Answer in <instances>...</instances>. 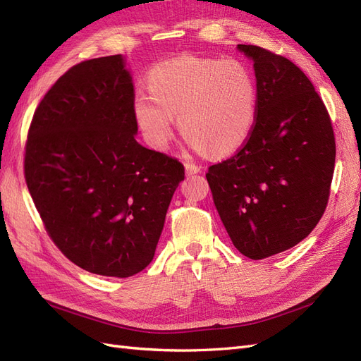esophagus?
<instances>
[{"instance_id": "34e87169", "label": "esophagus", "mask_w": 361, "mask_h": 361, "mask_svg": "<svg viewBox=\"0 0 361 361\" xmlns=\"http://www.w3.org/2000/svg\"><path fill=\"white\" fill-rule=\"evenodd\" d=\"M185 171H187V174H197V173L202 171V167L197 166V164L187 162V164H185Z\"/></svg>"}]
</instances>
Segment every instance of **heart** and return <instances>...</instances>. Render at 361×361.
Listing matches in <instances>:
<instances>
[{
    "label": "heart",
    "instance_id": "obj_1",
    "mask_svg": "<svg viewBox=\"0 0 361 361\" xmlns=\"http://www.w3.org/2000/svg\"><path fill=\"white\" fill-rule=\"evenodd\" d=\"M146 93H137L133 111L147 143L166 150L174 135V117L185 143L211 155L235 154L250 138L257 116L253 72L235 59L182 56L147 73Z\"/></svg>",
    "mask_w": 361,
    "mask_h": 361
}]
</instances>
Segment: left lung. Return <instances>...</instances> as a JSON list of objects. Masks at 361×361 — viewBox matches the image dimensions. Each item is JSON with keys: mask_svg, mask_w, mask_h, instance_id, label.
I'll list each match as a JSON object with an SVG mask.
<instances>
[{"mask_svg": "<svg viewBox=\"0 0 361 361\" xmlns=\"http://www.w3.org/2000/svg\"><path fill=\"white\" fill-rule=\"evenodd\" d=\"M253 61L257 116L247 143L206 173L233 245L253 260L301 243L321 220L330 195L336 143L319 94L281 56L238 45Z\"/></svg>", "mask_w": 361, "mask_h": 361, "instance_id": "obj_1", "label": "left lung"}]
</instances>
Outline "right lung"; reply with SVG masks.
Masks as SVG:
<instances>
[{
  "mask_svg": "<svg viewBox=\"0 0 361 361\" xmlns=\"http://www.w3.org/2000/svg\"><path fill=\"white\" fill-rule=\"evenodd\" d=\"M134 84L118 56L82 61L32 116L25 180L51 239L75 265L130 277L155 256L183 166L135 140Z\"/></svg>",
  "mask_w": 361,
  "mask_h": 361,
  "instance_id": "add662e5",
  "label": "right lung"
}]
</instances>
